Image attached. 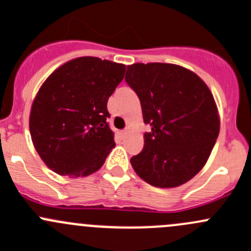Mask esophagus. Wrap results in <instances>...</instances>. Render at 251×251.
Returning a JSON list of instances; mask_svg holds the SVG:
<instances>
[{
  "label": "esophagus",
  "instance_id": "34e87169",
  "mask_svg": "<svg viewBox=\"0 0 251 251\" xmlns=\"http://www.w3.org/2000/svg\"><path fill=\"white\" fill-rule=\"evenodd\" d=\"M127 133H128L127 128H125V130L121 131V136H123V137H126V136H127Z\"/></svg>",
  "mask_w": 251,
  "mask_h": 251
}]
</instances>
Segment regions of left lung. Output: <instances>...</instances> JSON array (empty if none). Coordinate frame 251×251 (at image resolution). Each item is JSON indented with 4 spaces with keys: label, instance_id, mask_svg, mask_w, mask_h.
Instances as JSON below:
<instances>
[{
    "label": "left lung",
    "instance_id": "8db88e82",
    "mask_svg": "<svg viewBox=\"0 0 251 251\" xmlns=\"http://www.w3.org/2000/svg\"><path fill=\"white\" fill-rule=\"evenodd\" d=\"M125 80L151 126L144 148L131 158L133 170L154 187L186 183L203 169L219 137L211 92L191 70L166 63L128 65Z\"/></svg>",
    "mask_w": 251,
    "mask_h": 251
}]
</instances>
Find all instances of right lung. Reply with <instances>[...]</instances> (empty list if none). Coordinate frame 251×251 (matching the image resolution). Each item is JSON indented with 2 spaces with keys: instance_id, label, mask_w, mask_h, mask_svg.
Here are the masks:
<instances>
[{
  "instance_id": "right-lung-1",
  "label": "right lung",
  "mask_w": 251,
  "mask_h": 251,
  "mask_svg": "<svg viewBox=\"0 0 251 251\" xmlns=\"http://www.w3.org/2000/svg\"><path fill=\"white\" fill-rule=\"evenodd\" d=\"M125 65L96 57L65 63L37 92L30 135L45 164L63 176H87L102 168L115 147L108 98L123 81Z\"/></svg>"
}]
</instances>
